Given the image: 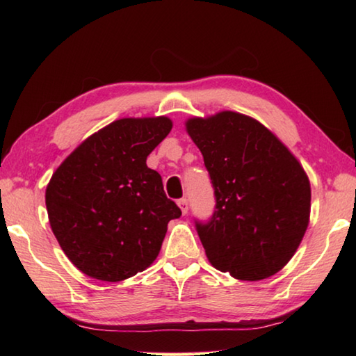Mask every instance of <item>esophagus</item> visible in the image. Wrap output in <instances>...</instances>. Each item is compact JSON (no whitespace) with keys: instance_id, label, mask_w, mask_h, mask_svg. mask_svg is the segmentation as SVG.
Here are the masks:
<instances>
[{"instance_id":"34e87169","label":"esophagus","mask_w":356,"mask_h":356,"mask_svg":"<svg viewBox=\"0 0 356 356\" xmlns=\"http://www.w3.org/2000/svg\"><path fill=\"white\" fill-rule=\"evenodd\" d=\"M177 206L180 207V210H182L184 215L188 212V200H185V197H182V200L177 201Z\"/></svg>"}]
</instances>
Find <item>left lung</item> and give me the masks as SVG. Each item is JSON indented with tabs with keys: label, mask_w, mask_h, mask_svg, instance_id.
<instances>
[{
	"label": "left lung",
	"mask_w": 356,
	"mask_h": 356,
	"mask_svg": "<svg viewBox=\"0 0 356 356\" xmlns=\"http://www.w3.org/2000/svg\"><path fill=\"white\" fill-rule=\"evenodd\" d=\"M185 125L213 186V215L195 221L209 262L242 281L278 273L309 222L305 170L272 131L245 114L221 111Z\"/></svg>",
	"instance_id": "8db88e82"
}]
</instances>
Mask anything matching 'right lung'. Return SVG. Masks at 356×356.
Returning <instances> with one entry per match:
<instances>
[{
	"label": "right lung",
	"instance_id": "1",
	"mask_svg": "<svg viewBox=\"0 0 356 356\" xmlns=\"http://www.w3.org/2000/svg\"><path fill=\"white\" fill-rule=\"evenodd\" d=\"M171 129L165 116L114 120L53 172L45 191L48 220L65 256L84 275L122 281L159 256L168 222L182 212L146 160Z\"/></svg>",
	"mask_w": 356,
	"mask_h": 356
}]
</instances>
